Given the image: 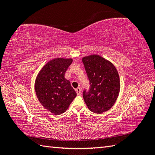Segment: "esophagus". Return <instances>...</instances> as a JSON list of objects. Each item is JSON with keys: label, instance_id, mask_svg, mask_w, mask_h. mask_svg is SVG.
Here are the masks:
<instances>
[{"label": "esophagus", "instance_id": "esophagus-1", "mask_svg": "<svg viewBox=\"0 0 155 155\" xmlns=\"http://www.w3.org/2000/svg\"><path fill=\"white\" fill-rule=\"evenodd\" d=\"M76 92H77V94H78V95H80V94H81V89H80V88H76Z\"/></svg>", "mask_w": 155, "mask_h": 155}]
</instances>
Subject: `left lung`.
<instances>
[{"label":"left lung","mask_w":155,"mask_h":155,"mask_svg":"<svg viewBox=\"0 0 155 155\" xmlns=\"http://www.w3.org/2000/svg\"><path fill=\"white\" fill-rule=\"evenodd\" d=\"M91 87L83 92L88 109L96 114L109 110L114 105L120 90L118 70L110 61L97 54L82 58Z\"/></svg>","instance_id":"8db88e82"}]
</instances>
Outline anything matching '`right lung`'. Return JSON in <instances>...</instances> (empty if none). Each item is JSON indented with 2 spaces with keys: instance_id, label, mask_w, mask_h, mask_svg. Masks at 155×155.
Masks as SVG:
<instances>
[{
  "instance_id": "right-lung-1",
  "label": "right lung",
  "mask_w": 155,
  "mask_h": 155,
  "mask_svg": "<svg viewBox=\"0 0 155 155\" xmlns=\"http://www.w3.org/2000/svg\"><path fill=\"white\" fill-rule=\"evenodd\" d=\"M73 61L72 58L51 59L41 69L35 81V91L41 104L51 114L59 115L66 111L77 94L64 78Z\"/></svg>"
}]
</instances>
